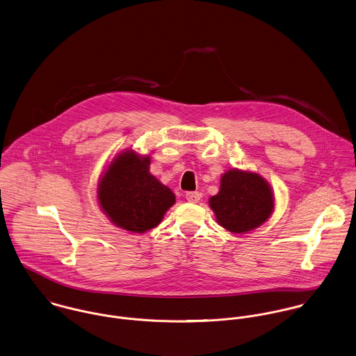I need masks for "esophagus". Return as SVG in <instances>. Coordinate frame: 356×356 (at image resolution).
Wrapping results in <instances>:
<instances>
[{
    "label": "esophagus",
    "mask_w": 356,
    "mask_h": 356,
    "mask_svg": "<svg viewBox=\"0 0 356 356\" xmlns=\"http://www.w3.org/2000/svg\"><path fill=\"white\" fill-rule=\"evenodd\" d=\"M186 200L191 204H198L201 200V195L198 193H187L186 194Z\"/></svg>",
    "instance_id": "obj_1"
}]
</instances>
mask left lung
Returning a JSON list of instances; mask_svg holds the SVG:
<instances>
[{
    "mask_svg": "<svg viewBox=\"0 0 356 356\" xmlns=\"http://www.w3.org/2000/svg\"><path fill=\"white\" fill-rule=\"evenodd\" d=\"M209 207L218 225L232 234H245L271 217L275 195L257 172L232 168L221 175L218 193L209 198Z\"/></svg>",
    "mask_w": 356,
    "mask_h": 356,
    "instance_id": "1",
    "label": "left lung"
}]
</instances>
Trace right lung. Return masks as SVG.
Here are the masks:
<instances>
[{
  "label": "right lung",
  "mask_w": 356,
  "mask_h": 356,
  "mask_svg": "<svg viewBox=\"0 0 356 356\" xmlns=\"http://www.w3.org/2000/svg\"><path fill=\"white\" fill-rule=\"evenodd\" d=\"M149 154L134 148L117 152L97 181L102 212L117 227L144 234L156 227L176 204L173 191L149 172Z\"/></svg>",
  "instance_id": "right-lung-1"
}]
</instances>
